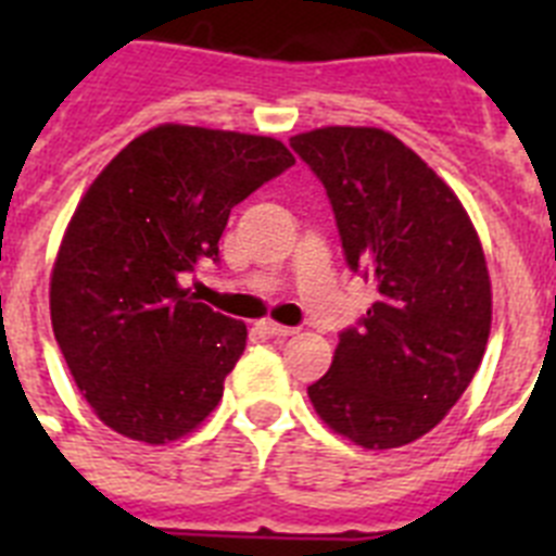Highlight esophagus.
<instances>
[{"instance_id":"1","label":"esophagus","mask_w":556,"mask_h":556,"mask_svg":"<svg viewBox=\"0 0 556 556\" xmlns=\"http://www.w3.org/2000/svg\"><path fill=\"white\" fill-rule=\"evenodd\" d=\"M262 331L269 333V337L283 339V337H292V333H298V328L281 326V323H273V320H264V323H262Z\"/></svg>"}]
</instances>
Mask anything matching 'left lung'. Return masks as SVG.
Listing matches in <instances>:
<instances>
[{
  "label": "left lung",
  "instance_id": "8db88e82",
  "mask_svg": "<svg viewBox=\"0 0 556 556\" xmlns=\"http://www.w3.org/2000/svg\"><path fill=\"white\" fill-rule=\"evenodd\" d=\"M289 144L326 186L348 267L378 289L308 397L362 448L415 443L468 390L488 348L493 294L473 223L392 132L320 127Z\"/></svg>",
  "mask_w": 556,
  "mask_h": 556
}]
</instances>
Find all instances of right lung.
I'll use <instances>...</instances> for the list:
<instances>
[{
  "label": "right lung",
  "instance_id": "obj_1",
  "mask_svg": "<svg viewBox=\"0 0 556 556\" xmlns=\"http://www.w3.org/2000/svg\"><path fill=\"white\" fill-rule=\"evenodd\" d=\"M292 164L267 136L159 125L88 186L58 250L49 312L102 424L161 445L219 404L248 328L194 301L184 278L219 262L230 208Z\"/></svg>",
  "mask_w": 556,
  "mask_h": 556
}]
</instances>
